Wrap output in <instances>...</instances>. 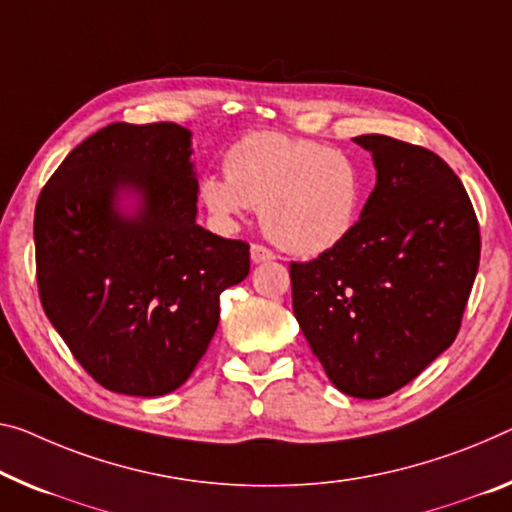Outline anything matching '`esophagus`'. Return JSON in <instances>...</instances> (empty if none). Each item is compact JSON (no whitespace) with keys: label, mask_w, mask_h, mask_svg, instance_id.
Listing matches in <instances>:
<instances>
[{"label":"esophagus","mask_w":512,"mask_h":512,"mask_svg":"<svg viewBox=\"0 0 512 512\" xmlns=\"http://www.w3.org/2000/svg\"><path fill=\"white\" fill-rule=\"evenodd\" d=\"M274 258V254L267 247H263V245H251V263H267V261H272Z\"/></svg>","instance_id":"esophagus-1"}]
</instances>
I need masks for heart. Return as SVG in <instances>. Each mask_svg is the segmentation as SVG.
Segmentation results:
<instances>
[{
  "label": "heart",
  "mask_w": 512,
  "mask_h": 512,
  "mask_svg": "<svg viewBox=\"0 0 512 512\" xmlns=\"http://www.w3.org/2000/svg\"><path fill=\"white\" fill-rule=\"evenodd\" d=\"M224 174L199 185L210 217L231 229L258 206L263 233L295 256L336 249L355 231L364 206V174L348 153L279 132L235 141Z\"/></svg>",
  "instance_id": "obj_1"
}]
</instances>
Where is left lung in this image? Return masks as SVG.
I'll use <instances>...</instances> for the list:
<instances>
[{"label": "left lung", "instance_id": "1", "mask_svg": "<svg viewBox=\"0 0 512 512\" xmlns=\"http://www.w3.org/2000/svg\"><path fill=\"white\" fill-rule=\"evenodd\" d=\"M375 190L355 231L309 263H290L293 311L338 391L384 398L412 382L458 336L481 258L465 185L428 148L384 135Z\"/></svg>", "mask_w": 512, "mask_h": 512}]
</instances>
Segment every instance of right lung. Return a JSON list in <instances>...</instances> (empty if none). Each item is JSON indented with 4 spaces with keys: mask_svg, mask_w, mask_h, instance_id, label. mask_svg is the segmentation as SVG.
Here are the masks:
<instances>
[{
    "mask_svg": "<svg viewBox=\"0 0 512 512\" xmlns=\"http://www.w3.org/2000/svg\"><path fill=\"white\" fill-rule=\"evenodd\" d=\"M196 194L190 130L112 123L73 148L38 196L45 316L109 391H176L215 336L222 290L249 274L247 242L196 224Z\"/></svg>",
    "mask_w": 512,
    "mask_h": 512,
    "instance_id": "add662e5",
    "label": "right lung"
}]
</instances>
